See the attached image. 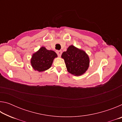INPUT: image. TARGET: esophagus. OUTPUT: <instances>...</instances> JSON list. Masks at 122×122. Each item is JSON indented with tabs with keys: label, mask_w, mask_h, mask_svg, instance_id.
Returning a JSON list of instances; mask_svg holds the SVG:
<instances>
[{
	"label": "esophagus",
	"mask_w": 122,
	"mask_h": 122,
	"mask_svg": "<svg viewBox=\"0 0 122 122\" xmlns=\"http://www.w3.org/2000/svg\"><path fill=\"white\" fill-rule=\"evenodd\" d=\"M62 51H56V53L57 54V55H58L59 56H61V55L62 54Z\"/></svg>",
	"instance_id": "34e87169"
}]
</instances>
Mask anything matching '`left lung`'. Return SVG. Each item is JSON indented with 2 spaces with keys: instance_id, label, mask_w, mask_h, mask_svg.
Listing matches in <instances>:
<instances>
[{
  "instance_id": "left-lung-1",
  "label": "left lung",
  "mask_w": 122,
  "mask_h": 122,
  "mask_svg": "<svg viewBox=\"0 0 122 122\" xmlns=\"http://www.w3.org/2000/svg\"><path fill=\"white\" fill-rule=\"evenodd\" d=\"M61 57L65 60L67 71L72 75L79 76L87 71L90 64L88 55L83 49L71 45L67 51L62 54Z\"/></svg>"
}]
</instances>
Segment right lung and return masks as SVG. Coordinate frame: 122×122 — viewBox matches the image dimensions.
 Masks as SVG:
<instances>
[{
	"instance_id": "obj_1",
	"label": "right lung",
	"mask_w": 122,
	"mask_h": 122,
	"mask_svg": "<svg viewBox=\"0 0 122 122\" xmlns=\"http://www.w3.org/2000/svg\"><path fill=\"white\" fill-rule=\"evenodd\" d=\"M57 57V54L54 51L48 50L42 46L32 54L30 65L34 71H44L50 68L54 59Z\"/></svg>"
}]
</instances>
